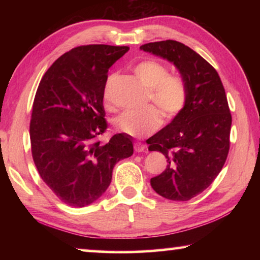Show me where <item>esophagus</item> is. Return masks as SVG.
<instances>
[{"instance_id":"34e87169","label":"esophagus","mask_w":260,"mask_h":260,"mask_svg":"<svg viewBox=\"0 0 260 260\" xmlns=\"http://www.w3.org/2000/svg\"><path fill=\"white\" fill-rule=\"evenodd\" d=\"M144 147L142 143H140V142H136L135 144H134V150L136 151V152H143L144 151Z\"/></svg>"}]
</instances>
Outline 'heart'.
<instances>
[{"label": "heart", "instance_id": "1", "mask_svg": "<svg viewBox=\"0 0 260 260\" xmlns=\"http://www.w3.org/2000/svg\"><path fill=\"white\" fill-rule=\"evenodd\" d=\"M134 74L148 89V99L160 110L165 120L178 117L187 103V88L180 77L169 74L164 64L153 59L142 60L134 68ZM118 131L142 138L152 133L160 124V114L155 107L142 111H126L112 120Z\"/></svg>", "mask_w": 260, "mask_h": 260}]
</instances>
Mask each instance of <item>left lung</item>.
<instances>
[{
  "mask_svg": "<svg viewBox=\"0 0 260 260\" xmlns=\"http://www.w3.org/2000/svg\"><path fill=\"white\" fill-rule=\"evenodd\" d=\"M140 49L172 63L187 88L182 112L147 142L169 162L150 180L153 190L167 200L189 201L213 182L227 159L232 114L225 88L212 65L181 42H150Z\"/></svg>",
  "mask_w": 260,
  "mask_h": 260,
  "instance_id": "1",
  "label": "left lung"
}]
</instances>
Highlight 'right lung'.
<instances>
[{
  "instance_id": "obj_1",
  "label": "right lung",
  "mask_w": 260,
  "mask_h": 260,
  "mask_svg": "<svg viewBox=\"0 0 260 260\" xmlns=\"http://www.w3.org/2000/svg\"><path fill=\"white\" fill-rule=\"evenodd\" d=\"M128 47L88 45L61 55L41 79L29 125L32 156L51 191L70 206L83 208L103 195L113 166L133 155L129 135L108 143L103 107L108 71Z\"/></svg>"
}]
</instances>
